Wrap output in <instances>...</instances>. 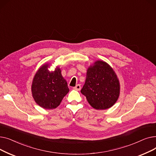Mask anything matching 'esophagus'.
Listing matches in <instances>:
<instances>
[{"label": "esophagus", "mask_w": 156, "mask_h": 156, "mask_svg": "<svg viewBox=\"0 0 156 156\" xmlns=\"http://www.w3.org/2000/svg\"><path fill=\"white\" fill-rule=\"evenodd\" d=\"M73 88L75 89V90H76L80 91V90H81V85H80V84H78V85H76L75 87H73Z\"/></svg>", "instance_id": "1"}]
</instances>
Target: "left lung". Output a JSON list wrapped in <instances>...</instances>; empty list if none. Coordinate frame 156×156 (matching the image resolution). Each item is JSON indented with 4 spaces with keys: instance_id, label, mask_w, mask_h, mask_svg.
<instances>
[{
    "instance_id": "left-lung-1",
    "label": "left lung",
    "mask_w": 156,
    "mask_h": 156,
    "mask_svg": "<svg viewBox=\"0 0 156 156\" xmlns=\"http://www.w3.org/2000/svg\"><path fill=\"white\" fill-rule=\"evenodd\" d=\"M81 92L94 109L110 108L119 95V83L116 73L106 62H95L87 70L85 83Z\"/></svg>"
}]
</instances>
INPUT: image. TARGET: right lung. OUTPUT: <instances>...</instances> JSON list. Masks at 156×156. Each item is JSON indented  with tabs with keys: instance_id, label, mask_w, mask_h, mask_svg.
Listing matches in <instances>:
<instances>
[{
	"instance_id": "1",
	"label": "right lung",
	"mask_w": 156,
	"mask_h": 156,
	"mask_svg": "<svg viewBox=\"0 0 156 156\" xmlns=\"http://www.w3.org/2000/svg\"><path fill=\"white\" fill-rule=\"evenodd\" d=\"M47 64L41 67L34 78L31 92L35 102L45 109L56 108L69 92L68 84L60 69L50 72Z\"/></svg>"
}]
</instances>
